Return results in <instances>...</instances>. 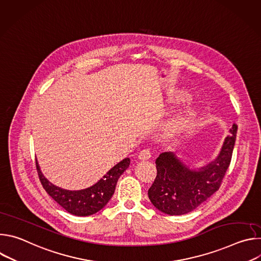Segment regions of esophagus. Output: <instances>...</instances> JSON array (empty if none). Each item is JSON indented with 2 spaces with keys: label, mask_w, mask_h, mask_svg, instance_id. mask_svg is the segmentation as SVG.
Instances as JSON below:
<instances>
[{
  "label": "esophagus",
  "mask_w": 261,
  "mask_h": 261,
  "mask_svg": "<svg viewBox=\"0 0 261 261\" xmlns=\"http://www.w3.org/2000/svg\"><path fill=\"white\" fill-rule=\"evenodd\" d=\"M151 156H152V153L150 150H148V148H144V150L140 151L138 154V158L140 160H147L151 158Z\"/></svg>",
  "instance_id": "obj_1"
}]
</instances>
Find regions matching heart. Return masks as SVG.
Masks as SVG:
<instances>
[{
  "instance_id": "b5f03b06",
  "label": "heart",
  "mask_w": 261,
  "mask_h": 261,
  "mask_svg": "<svg viewBox=\"0 0 261 261\" xmlns=\"http://www.w3.org/2000/svg\"><path fill=\"white\" fill-rule=\"evenodd\" d=\"M188 98H189L188 94L181 95V99H188ZM194 118H195V111L189 110L184 116L173 119L168 125V130L172 133L181 132L185 129H187L192 124V122L194 121Z\"/></svg>"
}]
</instances>
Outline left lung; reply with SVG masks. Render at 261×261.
<instances>
[{
  "label": "left lung",
  "mask_w": 261,
  "mask_h": 261,
  "mask_svg": "<svg viewBox=\"0 0 261 261\" xmlns=\"http://www.w3.org/2000/svg\"><path fill=\"white\" fill-rule=\"evenodd\" d=\"M237 131L238 125L233 124L217 159L199 170L188 168L174 153L160 154L156 159L157 176L147 191L154 206L167 215H185L218 191L230 165Z\"/></svg>",
  "instance_id": "1"
}]
</instances>
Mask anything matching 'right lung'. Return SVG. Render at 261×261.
<instances>
[{
	"mask_svg": "<svg viewBox=\"0 0 261 261\" xmlns=\"http://www.w3.org/2000/svg\"><path fill=\"white\" fill-rule=\"evenodd\" d=\"M130 159L125 158L111 168L91 187L77 191L65 190L49 182L42 174L38 162L36 168L39 179L48 195L68 213L75 216H90L102 210L115 193L119 177L129 167Z\"/></svg>",
	"mask_w": 261,
	"mask_h": 261,
	"instance_id": "right-lung-1",
	"label": "right lung"
}]
</instances>
